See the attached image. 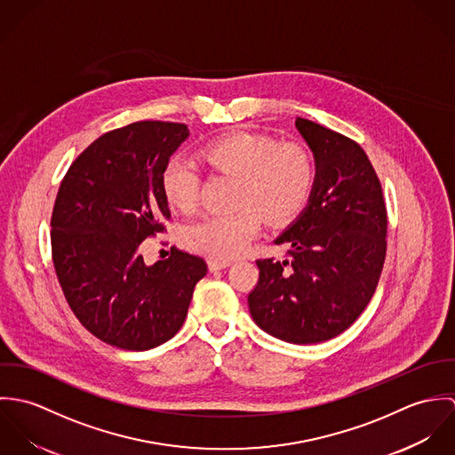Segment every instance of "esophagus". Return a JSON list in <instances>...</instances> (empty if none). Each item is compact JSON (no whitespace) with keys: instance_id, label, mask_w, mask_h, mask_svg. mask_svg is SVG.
Masks as SVG:
<instances>
[{"instance_id":"esophagus-1","label":"esophagus","mask_w":455,"mask_h":455,"mask_svg":"<svg viewBox=\"0 0 455 455\" xmlns=\"http://www.w3.org/2000/svg\"><path fill=\"white\" fill-rule=\"evenodd\" d=\"M229 264H231L229 260H208V267H210V271H219V269H224V267H228Z\"/></svg>"}]
</instances>
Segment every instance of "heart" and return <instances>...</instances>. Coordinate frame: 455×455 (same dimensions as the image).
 <instances>
[{
	"label": "heart",
	"instance_id": "obj_1",
	"mask_svg": "<svg viewBox=\"0 0 455 455\" xmlns=\"http://www.w3.org/2000/svg\"><path fill=\"white\" fill-rule=\"evenodd\" d=\"M203 161L219 173L236 179L229 213L208 215L189 226L188 245L212 259L228 260L242 254L258 235L260 220L278 226L294 219L307 204L315 184L312 152L296 141L254 132H233L210 141ZM161 188L166 201L189 213L199 193V173L191 159L175 156L164 166Z\"/></svg>",
	"mask_w": 455,
	"mask_h": 455
}]
</instances>
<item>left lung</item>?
I'll use <instances>...</instances> for the list:
<instances>
[{
    "instance_id": "1",
    "label": "left lung",
    "mask_w": 455,
    "mask_h": 455,
    "mask_svg": "<svg viewBox=\"0 0 455 455\" xmlns=\"http://www.w3.org/2000/svg\"><path fill=\"white\" fill-rule=\"evenodd\" d=\"M296 128L315 157V184L301 215L275 240L289 259H258L251 315L267 334L310 345L348 329L370 303L387 251L380 180L354 140L308 119Z\"/></svg>"
}]
</instances>
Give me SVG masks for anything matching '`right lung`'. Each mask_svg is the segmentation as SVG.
I'll return each instance as SVG.
<instances>
[{
    "mask_svg": "<svg viewBox=\"0 0 455 455\" xmlns=\"http://www.w3.org/2000/svg\"><path fill=\"white\" fill-rule=\"evenodd\" d=\"M189 130L140 121L108 131L69 166L51 219L52 260L75 317L101 341L148 350L184 324L206 262L172 249L147 266L141 242L170 219L161 177Z\"/></svg>",
    "mask_w": 455,
    "mask_h": 455,
    "instance_id": "1",
    "label": "right lung"
}]
</instances>
